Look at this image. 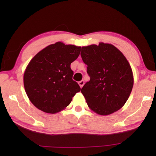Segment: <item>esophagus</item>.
Returning <instances> with one entry per match:
<instances>
[{
	"mask_svg": "<svg viewBox=\"0 0 156 156\" xmlns=\"http://www.w3.org/2000/svg\"><path fill=\"white\" fill-rule=\"evenodd\" d=\"M78 84L80 85V88H82L83 87V85L84 84V80H81L80 82H78Z\"/></svg>",
	"mask_w": 156,
	"mask_h": 156,
	"instance_id": "esophagus-1",
	"label": "esophagus"
}]
</instances>
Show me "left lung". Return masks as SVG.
Instances as JSON below:
<instances>
[{
    "mask_svg": "<svg viewBox=\"0 0 156 156\" xmlns=\"http://www.w3.org/2000/svg\"><path fill=\"white\" fill-rule=\"evenodd\" d=\"M81 57L87 65L90 80L81 89L88 107L101 115L121 109L133 86L130 65L119 49L112 44L82 47Z\"/></svg>",
    "mask_w": 156,
    "mask_h": 156,
    "instance_id": "1",
    "label": "left lung"
}]
</instances>
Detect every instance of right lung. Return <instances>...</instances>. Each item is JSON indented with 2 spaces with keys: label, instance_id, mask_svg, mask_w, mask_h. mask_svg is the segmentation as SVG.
<instances>
[{
  "label": "right lung",
  "instance_id": "right-lung-1",
  "mask_svg": "<svg viewBox=\"0 0 156 156\" xmlns=\"http://www.w3.org/2000/svg\"><path fill=\"white\" fill-rule=\"evenodd\" d=\"M81 47L61 42L39 51L26 67L23 76L25 92L38 109L56 113L65 109L80 87L73 80L71 63L78 58Z\"/></svg>",
  "mask_w": 156,
  "mask_h": 156
}]
</instances>
